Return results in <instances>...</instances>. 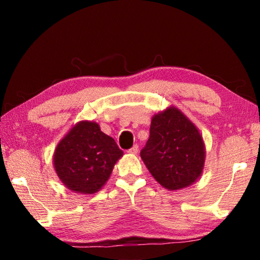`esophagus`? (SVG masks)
I'll return each instance as SVG.
<instances>
[{
  "label": "esophagus",
  "instance_id": "obj_1",
  "mask_svg": "<svg viewBox=\"0 0 260 260\" xmlns=\"http://www.w3.org/2000/svg\"><path fill=\"white\" fill-rule=\"evenodd\" d=\"M128 152L132 153V155H136V153L139 152V146H138V144H135V146L132 147L129 150H128Z\"/></svg>",
  "mask_w": 260,
  "mask_h": 260
}]
</instances>
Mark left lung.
I'll use <instances>...</instances> for the list:
<instances>
[{
  "label": "left lung",
  "instance_id": "obj_1",
  "mask_svg": "<svg viewBox=\"0 0 260 260\" xmlns=\"http://www.w3.org/2000/svg\"><path fill=\"white\" fill-rule=\"evenodd\" d=\"M140 155L157 182L178 190L201 177L205 146L197 127L179 109L170 107L152 117L150 136Z\"/></svg>",
  "mask_w": 260,
  "mask_h": 260
}]
</instances>
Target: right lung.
Listing matches in <instances>:
<instances>
[{
  "mask_svg": "<svg viewBox=\"0 0 260 260\" xmlns=\"http://www.w3.org/2000/svg\"><path fill=\"white\" fill-rule=\"evenodd\" d=\"M124 155L111 136L99 124L83 120L57 144L54 167L61 182L80 193H94L102 188L117 160Z\"/></svg>",
  "mask_w": 260,
  "mask_h": 260,
  "instance_id": "add662e5",
  "label": "right lung"
}]
</instances>
